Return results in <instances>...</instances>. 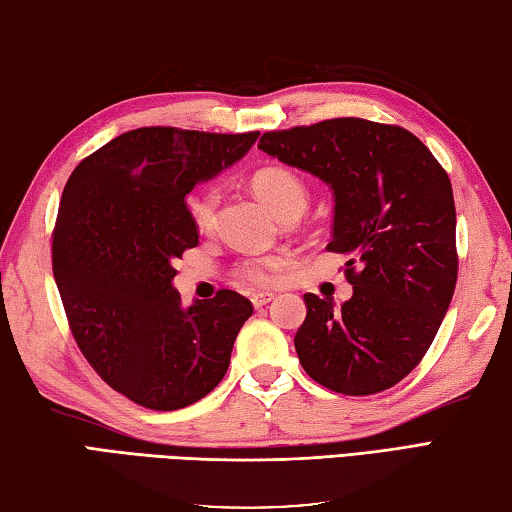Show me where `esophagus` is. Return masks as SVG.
Returning a JSON list of instances; mask_svg holds the SVG:
<instances>
[{
	"label": "esophagus",
	"mask_w": 512,
	"mask_h": 512,
	"mask_svg": "<svg viewBox=\"0 0 512 512\" xmlns=\"http://www.w3.org/2000/svg\"><path fill=\"white\" fill-rule=\"evenodd\" d=\"M269 301H274V294H272V292H258V294L252 296V305H254V307H263V305H267Z\"/></svg>",
	"instance_id": "34e87169"
}]
</instances>
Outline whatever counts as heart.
I'll list each match as a JSON object with an SVG mask.
<instances>
[{"label": "heart", "instance_id": "1", "mask_svg": "<svg viewBox=\"0 0 512 512\" xmlns=\"http://www.w3.org/2000/svg\"><path fill=\"white\" fill-rule=\"evenodd\" d=\"M252 187L256 196L265 202V205L274 211L278 218H287L292 214L301 216L307 200H310V191H307L305 180L298 176L296 171L287 167H263L252 176ZM220 202V191L216 187H207L198 191V194L187 198V211L191 223L200 231L209 229L214 225L216 209ZM287 265L285 256L267 254V256H254L245 258L236 265L234 274L240 283L252 287H265L272 285L278 276L283 274Z\"/></svg>", "mask_w": 512, "mask_h": 512}]
</instances>
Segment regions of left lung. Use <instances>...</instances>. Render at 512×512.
Returning <instances> with one entry per match:
<instances>
[{
	"label": "left lung",
	"mask_w": 512,
	"mask_h": 512,
	"mask_svg": "<svg viewBox=\"0 0 512 512\" xmlns=\"http://www.w3.org/2000/svg\"><path fill=\"white\" fill-rule=\"evenodd\" d=\"M269 156L334 191L330 252L347 256L350 301L305 294L294 336L303 370L323 388L368 397L417 368L457 285V211L446 169L408 129L334 118L267 131Z\"/></svg>",
	"instance_id": "1"
}]
</instances>
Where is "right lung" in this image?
Instances as JSON below:
<instances>
[{
  "mask_svg": "<svg viewBox=\"0 0 512 512\" xmlns=\"http://www.w3.org/2000/svg\"><path fill=\"white\" fill-rule=\"evenodd\" d=\"M258 131L142 127L71 173L53 229V276L71 334L100 379L149 410L216 388L252 303L231 289L182 307L176 260L198 245L187 194L234 165Z\"/></svg>",
  "mask_w": 512,
  "mask_h": 512,
  "instance_id": "1",
  "label": "right lung"
}]
</instances>
